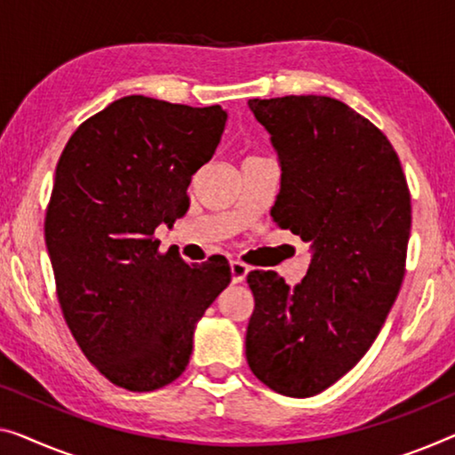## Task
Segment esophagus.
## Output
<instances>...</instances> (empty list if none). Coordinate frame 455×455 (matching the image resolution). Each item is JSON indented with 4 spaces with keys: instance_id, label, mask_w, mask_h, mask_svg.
<instances>
[{
    "instance_id": "esophagus-1",
    "label": "esophagus",
    "mask_w": 455,
    "mask_h": 455,
    "mask_svg": "<svg viewBox=\"0 0 455 455\" xmlns=\"http://www.w3.org/2000/svg\"><path fill=\"white\" fill-rule=\"evenodd\" d=\"M247 274H249V267L245 266V263L236 261V259L230 261V275H233V282H235V283L245 282Z\"/></svg>"
}]
</instances>
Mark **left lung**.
Segmentation results:
<instances>
[{"label": "left lung", "instance_id": "left-lung-1", "mask_svg": "<svg viewBox=\"0 0 455 455\" xmlns=\"http://www.w3.org/2000/svg\"><path fill=\"white\" fill-rule=\"evenodd\" d=\"M282 167L271 219L310 243L304 280L251 271L245 355L283 396H315L374 343L404 277L411 196L395 148L327 96L249 100Z\"/></svg>", "mask_w": 455, "mask_h": 455}]
</instances>
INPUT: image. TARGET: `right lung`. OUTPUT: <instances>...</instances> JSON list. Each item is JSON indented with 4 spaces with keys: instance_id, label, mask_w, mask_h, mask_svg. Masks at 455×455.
I'll return each mask as SVG.
<instances>
[{
    "instance_id": "right-lung-1",
    "label": "right lung",
    "mask_w": 455,
    "mask_h": 455,
    "mask_svg": "<svg viewBox=\"0 0 455 455\" xmlns=\"http://www.w3.org/2000/svg\"><path fill=\"white\" fill-rule=\"evenodd\" d=\"M225 124L220 106L126 96L87 118L57 163L44 239L59 304L120 388L151 392L184 374L196 324L230 283L225 257L189 266L153 236L186 214Z\"/></svg>"
}]
</instances>
